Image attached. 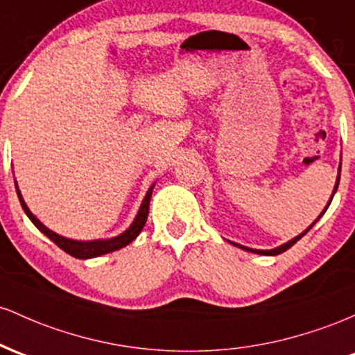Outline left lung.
Segmentation results:
<instances>
[{
    "mask_svg": "<svg viewBox=\"0 0 355 355\" xmlns=\"http://www.w3.org/2000/svg\"><path fill=\"white\" fill-rule=\"evenodd\" d=\"M338 173H340V169H338ZM338 181H340V176H337V182H336V188H334V194H336V191H337V188H338ZM334 194H332V198H334ZM330 202H332V199H330V201H329V205H330ZM329 205H327V206H325V209H324V211H322V214H324V213H325V211H327V208H329ZM322 214H320V216H322ZM320 216H318V218H320ZM318 218H317V220H315V223L318 221ZM315 223H312V225H310V226H309V228H306V230L304 231V233H302V234H298V236H297V238H293V240H290L288 243H285V245L278 246V248H275V250H253V248H246V246H241V245H236V246H240V248H241V250H246V252H252V253H258V254H280V253H284V252H286V250H288V248H292V246H293V245H295V243H297L298 240H300V238H302V236H304V234H305V233H309V231H310V228H312V226H313V225H315ZM233 245H234V243H233Z\"/></svg>",
    "mask_w": 355,
    "mask_h": 355,
    "instance_id": "obj_1",
    "label": "left lung"
}]
</instances>
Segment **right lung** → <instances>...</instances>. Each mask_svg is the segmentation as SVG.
Returning a JSON list of instances; mask_svg holds the SVG:
<instances>
[{
    "label": "right lung",
    "instance_id": "right-lung-1",
    "mask_svg": "<svg viewBox=\"0 0 355 355\" xmlns=\"http://www.w3.org/2000/svg\"><path fill=\"white\" fill-rule=\"evenodd\" d=\"M153 188H149V191H147L144 201H142V205H141V209H139L137 216H135V220L132 225H130L129 230L124 231L121 236L110 238V240H97V241H75V240H69V238L60 236V234L50 231L46 226H43L42 223H40L37 218L33 216V213H31L30 209H28V206L25 205V201H23L18 188H17V193H18L19 202H21L23 209H25L26 216L30 218L31 223H33V225L37 226V228L42 231L45 236H49L50 240L53 241L58 248H62L65 253H69L75 258H80V260H87V258L101 257V254H105V253L115 252V250L124 248V246H127L130 241H134L135 238L139 236V233H141L142 228H144V225L147 221V214H149V202H150V194H153Z\"/></svg>",
    "mask_w": 355,
    "mask_h": 355
}]
</instances>
